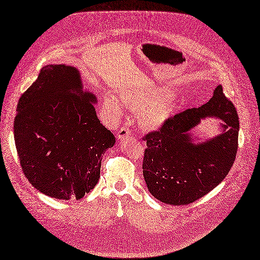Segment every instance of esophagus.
<instances>
[{
    "mask_svg": "<svg viewBox=\"0 0 260 260\" xmlns=\"http://www.w3.org/2000/svg\"><path fill=\"white\" fill-rule=\"evenodd\" d=\"M130 135H131V131L126 127H122L117 132V139L122 140V139H126L127 137H130Z\"/></svg>",
    "mask_w": 260,
    "mask_h": 260,
    "instance_id": "obj_1",
    "label": "esophagus"
}]
</instances>
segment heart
<instances>
[{
	"instance_id": "b5f03b06",
	"label": "heart",
	"mask_w": 260,
	"mask_h": 260,
	"mask_svg": "<svg viewBox=\"0 0 260 260\" xmlns=\"http://www.w3.org/2000/svg\"><path fill=\"white\" fill-rule=\"evenodd\" d=\"M121 105L133 111H139L140 125L148 131L162 128L175 109L172 97L162 90H123L119 91L116 97L106 95L103 98L102 109L107 117L115 120L121 115Z\"/></svg>"
}]
</instances>
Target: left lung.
Segmentation results:
<instances>
[{
    "instance_id": "1",
    "label": "left lung",
    "mask_w": 260,
    "mask_h": 260,
    "mask_svg": "<svg viewBox=\"0 0 260 260\" xmlns=\"http://www.w3.org/2000/svg\"><path fill=\"white\" fill-rule=\"evenodd\" d=\"M207 117L224 121L215 138L194 143L190 130ZM239 117L236 108L218 85L213 97L169 118L158 131L149 132L143 176L149 192L160 202L186 205L214 189L229 174L238 149Z\"/></svg>"
}]
</instances>
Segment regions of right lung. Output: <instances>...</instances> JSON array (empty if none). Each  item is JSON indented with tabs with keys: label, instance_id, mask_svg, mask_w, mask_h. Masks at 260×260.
<instances>
[{
	"label": "right lung",
	"instance_id": "add662e5",
	"mask_svg": "<svg viewBox=\"0 0 260 260\" xmlns=\"http://www.w3.org/2000/svg\"><path fill=\"white\" fill-rule=\"evenodd\" d=\"M96 96L83 90L79 71L43 67L22 94L14 133L20 164L40 192L80 200L101 177L103 154L115 137L96 115Z\"/></svg>",
	"mask_w": 260,
	"mask_h": 260
}]
</instances>
